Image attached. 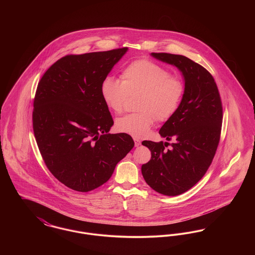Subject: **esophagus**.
<instances>
[{"instance_id": "1", "label": "esophagus", "mask_w": 255, "mask_h": 255, "mask_svg": "<svg viewBox=\"0 0 255 255\" xmlns=\"http://www.w3.org/2000/svg\"><path fill=\"white\" fill-rule=\"evenodd\" d=\"M133 140H134V146H135V147H137V146H139L141 144V141H140L139 139H137V138H133Z\"/></svg>"}]
</instances>
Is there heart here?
<instances>
[{"label":"heart","mask_w":255,"mask_h":255,"mask_svg":"<svg viewBox=\"0 0 255 255\" xmlns=\"http://www.w3.org/2000/svg\"><path fill=\"white\" fill-rule=\"evenodd\" d=\"M122 81L106 77L100 85L103 101L110 110L121 114L130 97L136 98L138 112L126 115L116 122L121 133L143 137L155 121L165 122L178 111L184 94L179 76L153 61L139 59L128 64L121 74Z\"/></svg>","instance_id":"1"}]
</instances>
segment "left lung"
I'll list each match as a JSON object with an SVG mask.
<instances>
[{"instance_id": "1", "label": "left lung", "mask_w": 255, "mask_h": 255, "mask_svg": "<svg viewBox=\"0 0 255 255\" xmlns=\"http://www.w3.org/2000/svg\"><path fill=\"white\" fill-rule=\"evenodd\" d=\"M158 60L176 66L184 78V94L175 115L159 134L168 142L142 141L151 159L141 166L147 184L158 193L177 196L189 190L206 174L215 156L222 129L223 106L218 87L210 73L179 54L152 52Z\"/></svg>"}]
</instances>
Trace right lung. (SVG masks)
I'll return each instance as SVG.
<instances>
[{"mask_svg": "<svg viewBox=\"0 0 255 255\" xmlns=\"http://www.w3.org/2000/svg\"><path fill=\"white\" fill-rule=\"evenodd\" d=\"M128 48L66 55L51 65L37 86L32 125L50 173L79 192L111 178L133 148L127 133H109L113 118L100 85Z\"/></svg>", "mask_w": 255, "mask_h": 255, "instance_id": "add662e5", "label": "right lung"}]
</instances>
